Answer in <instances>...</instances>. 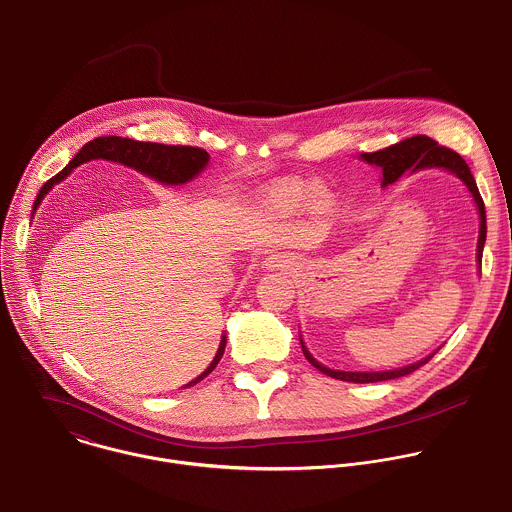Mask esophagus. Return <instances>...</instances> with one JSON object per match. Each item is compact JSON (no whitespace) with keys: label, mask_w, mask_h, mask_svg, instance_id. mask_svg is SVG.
<instances>
[{"label":"esophagus","mask_w":512,"mask_h":512,"mask_svg":"<svg viewBox=\"0 0 512 512\" xmlns=\"http://www.w3.org/2000/svg\"><path fill=\"white\" fill-rule=\"evenodd\" d=\"M267 267H271V269H279V267H285V261H283V257H281V255H273V257H269Z\"/></svg>","instance_id":"34e87169"}]
</instances>
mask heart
I'll return each mask as SVG.
<instances>
[{
    "mask_svg": "<svg viewBox=\"0 0 512 512\" xmlns=\"http://www.w3.org/2000/svg\"><path fill=\"white\" fill-rule=\"evenodd\" d=\"M289 201H295V197H293V199H289Z\"/></svg>",
    "mask_w": 512,
    "mask_h": 512,
    "instance_id": "1",
    "label": "heart"
}]
</instances>
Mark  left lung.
<instances>
[{
	"label": "left lung",
	"instance_id": "8db88e82",
	"mask_svg": "<svg viewBox=\"0 0 512 512\" xmlns=\"http://www.w3.org/2000/svg\"><path fill=\"white\" fill-rule=\"evenodd\" d=\"M367 163H375L383 169V183H393L397 181L409 167L415 169H423V167H445L453 173H457L465 185L469 187V191L473 193L475 201H477V207H479V215H481V237H479V249H477V257H479V265L483 261V247H485V241H487V215H485V201L479 193V187L475 183V177L467 165V161L453 149L445 147V145H439L435 139L427 137V135H413V137H407L391 147H385V149H379V151H373V153H363L361 155ZM303 345V343H301ZM303 353L307 357V361L317 367L321 373H325L327 377H333V379H339V381H349V383H379V381H389V379H397V377H405L413 371H417L419 367H423L425 363H429L433 359V355H429L427 359L415 363V365H409V367H403V369H395V371H383V373H349V371H333V369H327L323 365H319L311 355L309 351L303 347Z\"/></svg>",
	"mask_w": 512,
	"mask_h": 512
}]
</instances>
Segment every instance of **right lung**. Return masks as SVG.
<instances>
[{
  "mask_svg": "<svg viewBox=\"0 0 512 512\" xmlns=\"http://www.w3.org/2000/svg\"><path fill=\"white\" fill-rule=\"evenodd\" d=\"M89 159H111L119 161L127 167H133L161 183L167 185H179L189 179H193L209 161V153L201 147H191V145H163V143H151V141H135L127 137H117V135H107V137H95L93 141L85 143L79 153L51 179L43 183V187L37 193V199L33 203V211L41 203L43 195L67 173H71L73 167L79 163H85ZM225 351V337L221 341V347L213 359V363L207 367L203 375H199L195 381H191L187 387H193L199 383L203 377H207L217 363L221 361Z\"/></svg>",
  "mask_w": 512,
  "mask_h": 512,
  "instance_id": "1",
  "label": "right lung"
}]
</instances>
